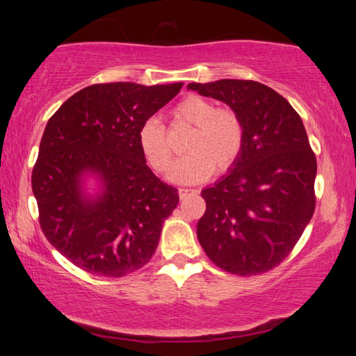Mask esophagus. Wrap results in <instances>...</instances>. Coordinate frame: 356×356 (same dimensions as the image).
I'll return each instance as SVG.
<instances>
[{"label":"esophagus","instance_id":"esophagus-1","mask_svg":"<svg viewBox=\"0 0 356 356\" xmlns=\"http://www.w3.org/2000/svg\"><path fill=\"white\" fill-rule=\"evenodd\" d=\"M197 191L195 190H188V188H180L179 190V195H180V199H186L188 195H191V194H195Z\"/></svg>","mask_w":356,"mask_h":356}]
</instances>
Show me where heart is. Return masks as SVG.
Returning <instances> with one entry per match:
<instances>
[{"mask_svg":"<svg viewBox=\"0 0 356 356\" xmlns=\"http://www.w3.org/2000/svg\"><path fill=\"white\" fill-rule=\"evenodd\" d=\"M176 124L193 127L186 142V156L174 166L172 180L180 184H197L217 171L232 168L243 151L245 125L236 110L216 107L199 95H188L172 110ZM139 148L145 161L157 172L170 170L172 149L166 139L165 127L149 119L139 130Z\"/></svg>","mask_w":356,"mask_h":356,"instance_id":"heart-1","label":"heart"}]
</instances>
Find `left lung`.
<instances>
[{
	"mask_svg": "<svg viewBox=\"0 0 356 356\" xmlns=\"http://www.w3.org/2000/svg\"><path fill=\"white\" fill-rule=\"evenodd\" d=\"M188 88L228 104L245 125L243 151L229 174L202 197L203 251L216 266L251 277L292 252L315 211L316 157L303 120L275 90L246 79L191 82Z\"/></svg>",
	"mask_w": 356,
	"mask_h": 356,
	"instance_id": "8db88e82",
	"label": "left lung"
}]
</instances>
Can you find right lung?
Listing matches in <instances>:
<instances>
[{"instance_id":"1","label":"right lung","mask_w":356,"mask_h":356,"mask_svg":"<svg viewBox=\"0 0 356 356\" xmlns=\"http://www.w3.org/2000/svg\"><path fill=\"white\" fill-rule=\"evenodd\" d=\"M182 86H90L45 125L32 171L40 226L53 248L88 274L124 277L156 252L179 194L149 170L139 130ZM86 172L103 182L96 201L81 194Z\"/></svg>"}]
</instances>
